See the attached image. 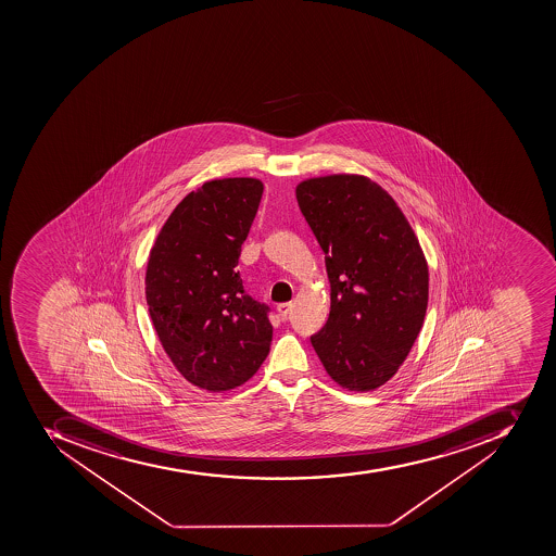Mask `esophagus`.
<instances>
[{"mask_svg":"<svg viewBox=\"0 0 556 556\" xmlns=\"http://www.w3.org/2000/svg\"><path fill=\"white\" fill-rule=\"evenodd\" d=\"M293 302H283V304H278V313H280V316H283V318H287L289 316L290 311H292Z\"/></svg>","mask_w":556,"mask_h":556,"instance_id":"esophagus-1","label":"esophagus"}]
</instances>
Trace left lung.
Wrapping results in <instances>:
<instances>
[{
	"label": "left lung",
	"instance_id": "obj_1",
	"mask_svg": "<svg viewBox=\"0 0 556 556\" xmlns=\"http://www.w3.org/2000/svg\"><path fill=\"white\" fill-rule=\"evenodd\" d=\"M295 194L332 290L327 324L311 344L337 384L376 390L396 374L425 321V254L393 198L363 175L307 179Z\"/></svg>",
	"mask_w": 556,
	"mask_h": 556
}]
</instances>
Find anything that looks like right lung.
<instances>
[{"label":"right lung","instance_id":"1","mask_svg":"<svg viewBox=\"0 0 556 556\" xmlns=\"http://www.w3.org/2000/svg\"><path fill=\"white\" fill-rule=\"evenodd\" d=\"M263 182L217 179L184 198L157 235L146 299L163 350L191 384L220 393L257 372L269 353V306L238 271Z\"/></svg>","mask_w":556,"mask_h":556}]
</instances>
